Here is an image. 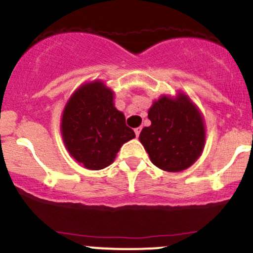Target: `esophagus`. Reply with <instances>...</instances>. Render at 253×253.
Wrapping results in <instances>:
<instances>
[{"label": "esophagus", "instance_id": "34e87169", "mask_svg": "<svg viewBox=\"0 0 253 253\" xmlns=\"http://www.w3.org/2000/svg\"><path fill=\"white\" fill-rule=\"evenodd\" d=\"M134 131H135V135H136V137H137L140 135V131H141V127H136V129H135Z\"/></svg>", "mask_w": 253, "mask_h": 253}]
</instances>
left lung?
<instances>
[{"label": "left lung", "mask_w": 253, "mask_h": 253, "mask_svg": "<svg viewBox=\"0 0 253 253\" xmlns=\"http://www.w3.org/2000/svg\"><path fill=\"white\" fill-rule=\"evenodd\" d=\"M147 117L151 126L141 130L139 140L155 166L179 172L198 160L206 142V126L188 96H162L154 102Z\"/></svg>", "instance_id": "left-lung-1"}]
</instances>
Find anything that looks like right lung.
<instances>
[{"label": "right lung", "mask_w": 253, "mask_h": 253, "mask_svg": "<svg viewBox=\"0 0 253 253\" xmlns=\"http://www.w3.org/2000/svg\"><path fill=\"white\" fill-rule=\"evenodd\" d=\"M113 96L97 80L79 87L65 106L62 140L70 155L88 169L109 166L122 145L135 137L124 114L114 107Z\"/></svg>", "instance_id": "add662e5"}]
</instances>
